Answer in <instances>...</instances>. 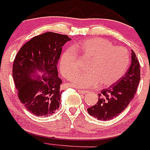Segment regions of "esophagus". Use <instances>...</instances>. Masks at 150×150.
Segmentation results:
<instances>
[{"label": "esophagus", "mask_w": 150, "mask_h": 150, "mask_svg": "<svg viewBox=\"0 0 150 150\" xmlns=\"http://www.w3.org/2000/svg\"><path fill=\"white\" fill-rule=\"evenodd\" d=\"M79 92H80V93H81V94H86L88 92L86 90H82V89H79Z\"/></svg>", "instance_id": "esophagus-1"}]
</instances>
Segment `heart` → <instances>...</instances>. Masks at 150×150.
<instances>
[{
    "instance_id": "obj_1",
    "label": "heart",
    "mask_w": 150,
    "mask_h": 150,
    "mask_svg": "<svg viewBox=\"0 0 150 150\" xmlns=\"http://www.w3.org/2000/svg\"><path fill=\"white\" fill-rule=\"evenodd\" d=\"M79 56L89 59V72L76 75L71 84L76 87L89 88L100 85L109 86L116 83L125 74L130 63V55L123 47L113 46L103 38H91L68 49L59 62L61 74L71 79L78 71Z\"/></svg>"
}]
</instances>
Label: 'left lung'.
<instances>
[{
  "label": "left lung",
  "mask_w": 150,
  "mask_h": 150,
  "mask_svg": "<svg viewBox=\"0 0 150 150\" xmlns=\"http://www.w3.org/2000/svg\"><path fill=\"white\" fill-rule=\"evenodd\" d=\"M140 81V64L132 50V64L116 83L98 94L96 105L87 108L88 113L99 120L108 121L118 116L134 98Z\"/></svg>",
  "instance_id": "8db88e82"
}]
</instances>
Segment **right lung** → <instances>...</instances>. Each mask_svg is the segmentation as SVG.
<instances>
[{
	"instance_id": "obj_1",
	"label": "right lung",
	"mask_w": 150,
	"mask_h": 150,
	"mask_svg": "<svg viewBox=\"0 0 150 150\" xmlns=\"http://www.w3.org/2000/svg\"><path fill=\"white\" fill-rule=\"evenodd\" d=\"M71 40L67 35L45 32L26 42L15 57L13 77L18 99L37 116H50L59 108L64 90L57 66L62 47Z\"/></svg>"
}]
</instances>
